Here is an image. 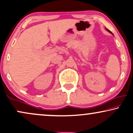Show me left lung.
<instances>
[{
    "mask_svg": "<svg viewBox=\"0 0 133 133\" xmlns=\"http://www.w3.org/2000/svg\"><path fill=\"white\" fill-rule=\"evenodd\" d=\"M107 31H109V32L112 33V32H111V31H109V29H107Z\"/></svg>",
    "mask_w": 133,
    "mask_h": 133,
    "instance_id": "1",
    "label": "left lung"
}]
</instances>
